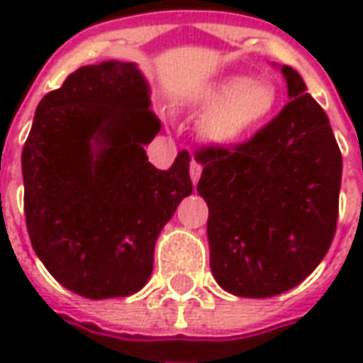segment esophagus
Wrapping results in <instances>:
<instances>
[{"label": "esophagus", "mask_w": 363, "mask_h": 363, "mask_svg": "<svg viewBox=\"0 0 363 363\" xmlns=\"http://www.w3.org/2000/svg\"><path fill=\"white\" fill-rule=\"evenodd\" d=\"M200 175H202V163L196 160H191L189 163V177H191V182H194V186L198 184V179H200Z\"/></svg>", "instance_id": "34e87169"}]
</instances>
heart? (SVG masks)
I'll return each instance as SVG.
<instances>
[{
	"instance_id": "b5f03b06",
	"label": "heart",
	"mask_w": 363,
	"mask_h": 363,
	"mask_svg": "<svg viewBox=\"0 0 363 363\" xmlns=\"http://www.w3.org/2000/svg\"><path fill=\"white\" fill-rule=\"evenodd\" d=\"M194 105L210 108L200 125L203 139L214 145H234L269 121L277 89L271 82L232 77L198 92Z\"/></svg>"
}]
</instances>
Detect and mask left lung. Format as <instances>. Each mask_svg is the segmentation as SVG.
Masks as SVG:
<instances>
[{
    "mask_svg": "<svg viewBox=\"0 0 363 363\" xmlns=\"http://www.w3.org/2000/svg\"><path fill=\"white\" fill-rule=\"evenodd\" d=\"M289 103L248 141L196 151L210 269L224 291L264 299L305 281L335 236L342 151L297 70L283 66Z\"/></svg>",
    "mask_w": 363,
    "mask_h": 363,
    "instance_id": "8db88e82",
    "label": "left lung"
}]
</instances>
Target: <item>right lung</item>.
I'll return each mask as SVG.
<instances>
[{
	"label": "right lung",
	"mask_w": 363,
	"mask_h": 363,
	"mask_svg": "<svg viewBox=\"0 0 363 363\" xmlns=\"http://www.w3.org/2000/svg\"><path fill=\"white\" fill-rule=\"evenodd\" d=\"M133 62L82 66L35 108L21 151L23 214L38 258L86 299L127 297L153 271L161 228L191 194L189 153L167 172L143 145L160 133Z\"/></svg>",
	"instance_id": "obj_1"
}]
</instances>
